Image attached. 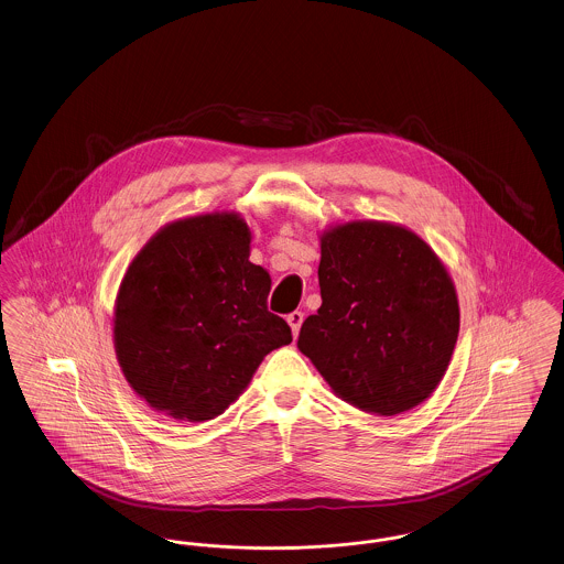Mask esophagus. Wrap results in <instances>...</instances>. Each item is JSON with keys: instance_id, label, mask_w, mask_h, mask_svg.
<instances>
[{"instance_id": "esophagus-1", "label": "esophagus", "mask_w": 564, "mask_h": 564, "mask_svg": "<svg viewBox=\"0 0 564 564\" xmlns=\"http://www.w3.org/2000/svg\"><path fill=\"white\" fill-rule=\"evenodd\" d=\"M302 322H304V313H300V311H294V313L288 315V323H290L294 336H297V332H300V327H302Z\"/></svg>"}]
</instances>
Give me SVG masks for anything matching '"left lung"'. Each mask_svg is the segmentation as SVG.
<instances>
[{
	"mask_svg": "<svg viewBox=\"0 0 564 564\" xmlns=\"http://www.w3.org/2000/svg\"><path fill=\"white\" fill-rule=\"evenodd\" d=\"M322 306L297 336L332 391L376 416L425 402L446 375L458 300L435 251L389 221H347L322 235Z\"/></svg>",
	"mask_w": 564,
	"mask_h": 564,
	"instance_id": "8db88e82",
	"label": "left lung"
}]
</instances>
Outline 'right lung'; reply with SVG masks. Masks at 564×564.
<instances>
[{"label": "right lung", "instance_id": "add662e5", "mask_svg": "<svg viewBox=\"0 0 564 564\" xmlns=\"http://www.w3.org/2000/svg\"><path fill=\"white\" fill-rule=\"evenodd\" d=\"M239 214L161 228L134 256L113 308L122 375L150 408L203 423L235 402L270 350L292 343L267 306L270 274L249 262Z\"/></svg>", "mask_w": 564, "mask_h": 564}]
</instances>
